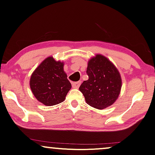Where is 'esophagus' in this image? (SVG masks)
Listing matches in <instances>:
<instances>
[{"instance_id": "1", "label": "esophagus", "mask_w": 155, "mask_h": 155, "mask_svg": "<svg viewBox=\"0 0 155 155\" xmlns=\"http://www.w3.org/2000/svg\"><path fill=\"white\" fill-rule=\"evenodd\" d=\"M80 84H81V81L74 82V83L72 84V87H73L74 88H75V89H78V88L79 87Z\"/></svg>"}]
</instances>
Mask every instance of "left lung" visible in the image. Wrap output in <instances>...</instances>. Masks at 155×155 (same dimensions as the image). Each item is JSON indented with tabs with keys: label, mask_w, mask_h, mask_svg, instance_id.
I'll list each match as a JSON object with an SVG mask.
<instances>
[{
	"label": "left lung",
	"mask_w": 155,
	"mask_h": 155,
	"mask_svg": "<svg viewBox=\"0 0 155 155\" xmlns=\"http://www.w3.org/2000/svg\"><path fill=\"white\" fill-rule=\"evenodd\" d=\"M87 74L89 79L79 87L86 102L98 109L112 105L121 88V76L116 66L103 55L97 54L88 61Z\"/></svg>",
	"instance_id": "8db88e82"
}]
</instances>
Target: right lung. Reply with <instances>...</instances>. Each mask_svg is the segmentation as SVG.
<instances>
[{
	"label": "right lung",
	"mask_w": 155,
	"mask_h": 155,
	"mask_svg": "<svg viewBox=\"0 0 155 155\" xmlns=\"http://www.w3.org/2000/svg\"><path fill=\"white\" fill-rule=\"evenodd\" d=\"M64 62L46 58L31 74L30 87L36 99L46 106L61 103L71 84L64 71Z\"/></svg>",
	"instance_id": "add662e5"
}]
</instances>
